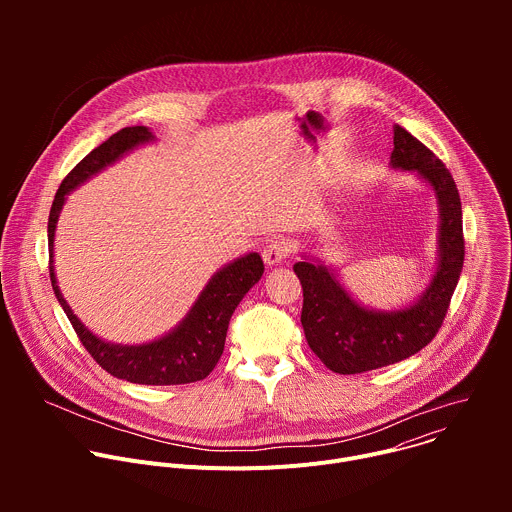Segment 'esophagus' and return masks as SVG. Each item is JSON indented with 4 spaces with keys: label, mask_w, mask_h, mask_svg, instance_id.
Instances as JSON below:
<instances>
[{
    "label": "esophagus",
    "mask_w": 512,
    "mask_h": 512,
    "mask_svg": "<svg viewBox=\"0 0 512 512\" xmlns=\"http://www.w3.org/2000/svg\"><path fill=\"white\" fill-rule=\"evenodd\" d=\"M287 253H289V243L285 239H273L263 249V261L267 265H277L287 257Z\"/></svg>",
    "instance_id": "esophagus-1"
}]
</instances>
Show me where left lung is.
<instances>
[{
	"label": "left lung",
	"mask_w": 512,
	"mask_h": 512,
	"mask_svg": "<svg viewBox=\"0 0 512 512\" xmlns=\"http://www.w3.org/2000/svg\"><path fill=\"white\" fill-rule=\"evenodd\" d=\"M393 145L391 166L417 172L440 202V261L423 296L395 312L358 306L324 265H294L304 289L306 340L326 367L340 375L375 371L425 348L444 324L464 265L462 202L450 170L399 125L393 129Z\"/></svg>",
	"instance_id": "8db88e82"
}]
</instances>
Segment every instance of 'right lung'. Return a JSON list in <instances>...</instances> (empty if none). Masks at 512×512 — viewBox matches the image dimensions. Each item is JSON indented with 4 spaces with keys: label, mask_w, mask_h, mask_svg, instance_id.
<instances>
[{
    "label": "right lung",
    "mask_w": 512,
    "mask_h": 512,
    "mask_svg": "<svg viewBox=\"0 0 512 512\" xmlns=\"http://www.w3.org/2000/svg\"><path fill=\"white\" fill-rule=\"evenodd\" d=\"M152 139L154 135L148 127H123L66 174L54 196L48 216V269L58 304L68 316L72 328H75L79 340L83 342L87 352L97 360L101 369H105L109 375L117 379L137 385H186L208 377L216 367L218 358H221L225 350L229 322L235 308L263 275L265 267L257 253H249L214 273L178 328H174L160 340L139 346L109 344L97 338L93 332H89L81 324V320L72 314L70 306L62 298L56 285L52 261L54 231L66 194L70 190H75L85 180H89L91 176H95L97 172H101L105 166L119 160L129 150L137 148L139 143Z\"/></svg>",
    "instance_id": "add662e5"
}]
</instances>
